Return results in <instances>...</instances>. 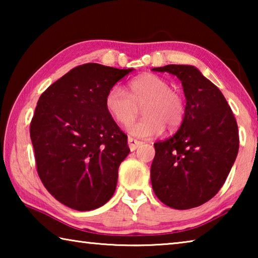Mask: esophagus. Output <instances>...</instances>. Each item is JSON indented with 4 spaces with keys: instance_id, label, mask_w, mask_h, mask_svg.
<instances>
[{
    "instance_id": "34e87169",
    "label": "esophagus",
    "mask_w": 258,
    "mask_h": 258,
    "mask_svg": "<svg viewBox=\"0 0 258 258\" xmlns=\"http://www.w3.org/2000/svg\"><path fill=\"white\" fill-rule=\"evenodd\" d=\"M127 141H128V147H130L131 151H134L140 145H141V142L138 141V140L133 139V138H128Z\"/></svg>"
}]
</instances>
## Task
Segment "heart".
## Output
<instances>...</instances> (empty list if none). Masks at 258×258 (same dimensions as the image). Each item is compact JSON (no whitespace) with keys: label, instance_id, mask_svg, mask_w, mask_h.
Wrapping results in <instances>:
<instances>
[{"label":"heart","instance_id":"heart-1","mask_svg":"<svg viewBox=\"0 0 258 258\" xmlns=\"http://www.w3.org/2000/svg\"><path fill=\"white\" fill-rule=\"evenodd\" d=\"M104 107L112 119L120 125L132 121L143 108L146 118L127 126V132L137 138L150 139L164 132L165 125L174 130L185 116L183 95L171 89L164 77L143 74L128 83V93L119 86H112L104 98Z\"/></svg>","mask_w":258,"mask_h":258}]
</instances>
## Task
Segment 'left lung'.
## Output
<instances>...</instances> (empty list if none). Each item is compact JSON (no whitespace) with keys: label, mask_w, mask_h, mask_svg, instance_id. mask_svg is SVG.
Returning a JSON list of instances; mask_svg holds the SVG:
<instances>
[{"label":"left lung","mask_w":258,"mask_h":258,"mask_svg":"<svg viewBox=\"0 0 258 258\" xmlns=\"http://www.w3.org/2000/svg\"><path fill=\"white\" fill-rule=\"evenodd\" d=\"M152 71L175 75L186 100L177 132L154 145L152 189L168 207H198L220 191L237 158V120L218 87L196 67L167 64Z\"/></svg>","instance_id":"left-lung-1"}]
</instances>
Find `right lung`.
I'll return each instance as SVG.
<instances>
[{
	"label": "right lung",
	"instance_id": "obj_1",
	"mask_svg": "<svg viewBox=\"0 0 258 258\" xmlns=\"http://www.w3.org/2000/svg\"><path fill=\"white\" fill-rule=\"evenodd\" d=\"M133 69L77 66L42 93L30 123L37 173L46 190L76 211L112 197L127 135L104 107L108 91Z\"/></svg>",
	"mask_w": 258,
	"mask_h": 258
}]
</instances>
